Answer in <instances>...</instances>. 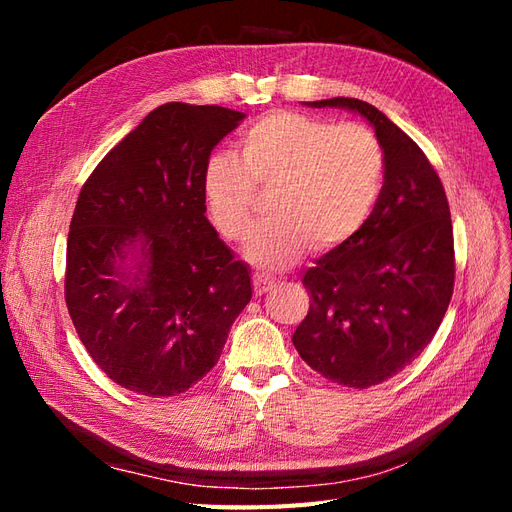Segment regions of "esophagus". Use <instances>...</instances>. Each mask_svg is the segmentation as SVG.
I'll list each match as a JSON object with an SVG mask.
<instances>
[{
	"label": "esophagus",
	"instance_id": "1",
	"mask_svg": "<svg viewBox=\"0 0 512 512\" xmlns=\"http://www.w3.org/2000/svg\"><path fill=\"white\" fill-rule=\"evenodd\" d=\"M273 284H275L273 277L256 273V275H254V294H256V297H260V294L269 292V290L273 288Z\"/></svg>",
	"mask_w": 512,
	"mask_h": 512
}]
</instances>
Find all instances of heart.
Listing matches in <instances>:
<instances>
[{
	"instance_id": "1",
	"label": "heart",
	"mask_w": 512,
	"mask_h": 512,
	"mask_svg": "<svg viewBox=\"0 0 512 512\" xmlns=\"http://www.w3.org/2000/svg\"><path fill=\"white\" fill-rule=\"evenodd\" d=\"M384 183V151L359 123L275 111L247 126L239 156H213L203 173L211 224L241 241L254 222L258 192L273 218L245 243V256L265 269L297 265L309 247L335 250L359 232Z\"/></svg>"
}]
</instances>
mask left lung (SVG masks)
Wrapping results in <instances>:
<instances>
[{
	"mask_svg": "<svg viewBox=\"0 0 512 512\" xmlns=\"http://www.w3.org/2000/svg\"><path fill=\"white\" fill-rule=\"evenodd\" d=\"M307 104L359 113L384 151L378 203L348 243L303 275L312 303L292 335L318 374L367 389L410 365L440 327L455 284L451 211L421 147L376 106L356 98Z\"/></svg>",
	"mask_w": 512,
	"mask_h": 512,
	"instance_id": "1",
	"label": "left lung"
}]
</instances>
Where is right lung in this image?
Listing matches in <instances>:
<instances>
[{
    "instance_id": "right-lung-1",
    "label": "right lung",
    "mask_w": 512,
    "mask_h": 512,
    "mask_svg": "<svg viewBox=\"0 0 512 512\" xmlns=\"http://www.w3.org/2000/svg\"><path fill=\"white\" fill-rule=\"evenodd\" d=\"M243 119L224 106L162 104L106 153L76 200L66 305L91 359L123 389L188 391L252 299L250 269L203 200L211 151Z\"/></svg>"
}]
</instances>
